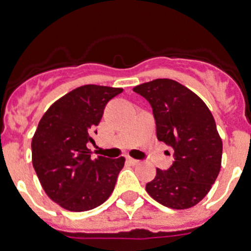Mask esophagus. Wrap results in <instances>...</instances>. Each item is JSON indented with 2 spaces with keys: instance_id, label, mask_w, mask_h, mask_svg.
<instances>
[{
  "instance_id": "esophagus-1",
  "label": "esophagus",
  "mask_w": 251,
  "mask_h": 251,
  "mask_svg": "<svg viewBox=\"0 0 251 251\" xmlns=\"http://www.w3.org/2000/svg\"><path fill=\"white\" fill-rule=\"evenodd\" d=\"M127 161H129L130 164H133V165L139 164V160H137V159H133V157H127Z\"/></svg>"
}]
</instances>
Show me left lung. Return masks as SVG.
Masks as SVG:
<instances>
[{
  "mask_svg": "<svg viewBox=\"0 0 251 251\" xmlns=\"http://www.w3.org/2000/svg\"><path fill=\"white\" fill-rule=\"evenodd\" d=\"M133 91L152 108L157 139L175 150L171 167L156 169L146 190L169 208L195 206L210 191L222 165L223 142L210 109L193 91L172 79L151 80Z\"/></svg>",
  "mask_w": 251,
  "mask_h": 251,
  "instance_id": "8db88e82",
  "label": "left lung"
}]
</instances>
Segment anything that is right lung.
<instances>
[{"mask_svg": "<svg viewBox=\"0 0 251 251\" xmlns=\"http://www.w3.org/2000/svg\"><path fill=\"white\" fill-rule=\"evenodd\" d=\"M122 88L87 84L50 105L32 138V165L53 202L74 212L92 210L109 198L125 157L91 159L87 143L109 100Z\"/></svg>", "mask_w": 251, "mask_h": 251, "instance_id": "right-lung-1", "label": "right lung"}]
</instances>
